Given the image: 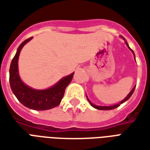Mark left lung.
<instances>
[{"instance_id": "left-lung-1", "label": "left lung", "mask_w": 150, "mask_h": 150, "mask_svg": "<svg viewBox=\"0 0 150 150\" xmlns=\"http://www.w3.org/2000/svg\"><path fill=\"white\" fill-rule=\"evenodd\" d=\"M121 38H122L125 41V44H126V45H127V46L129 47V49L131 51H132V54H133V55H134V58H135V54H134V52H133V50H132L131 49L130 47H129V44H128V42H126V40L125 39V38H123V37H121ZM135 60H136V59H135ZM135 88H136V86H135V87H134V88H132V91L129 92V94H128V96H126V97L125 98V99H124V100H123L122 101H120V103H118V104H114V105H112V106H98V105H96V104H92L91 101L89 100V99H88V96H87V98H88V100L89 101V103H90V104H91V106H92V107H93V108H96V109H99V110H112V109H114V108H116L119 107L120 104H123V103H125V101L128 100L129 98L131 97V96H132V93H133V91H134V90H135Z\"/></svg>"}]
</instances>
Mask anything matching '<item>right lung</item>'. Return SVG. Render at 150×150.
Instances as JSON below:
<instances>
[{
	"label": "right lung",
	"mask_w": 150,
	"mask_h": 150,
	"mask_svg": "<svg viewBox=\"0 0 150 150\" xmlns=\"http://www.w3.org/2000/svg\"><path fill=\"white\" fill-rule=\"evenodd\" d=\"M32 38L33 37L25 40L18 46L17 53L10 64L9 83L13 93L24 106L34 110H48L61 103L66 88L71 81L74 73L63 77L51 88L45 90L34 89L25 84L21 81L18 72V58L22 47Z\"/></svg>",
	"instance_id": "right-lung-1"
}]
</instances>
